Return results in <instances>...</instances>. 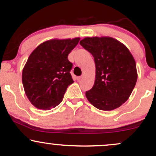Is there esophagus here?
Segmentation results:
<instances>
[{
	"instance_id": "1",
	"label": "esophagus",
	"mask_w": 156,
	"mask_h": 156,
	"mask_svg": "<svg viewBox=\"0 0 156 156\" xmlns=\"http://www.w3.org/2000/svg\"><path fill=\"white\" fill-rule=\"evenodd\" d=\"M82 78H83L82 76H78V77L76 78V79H77V80H80Z\"/></svg>"
}]
</instances>
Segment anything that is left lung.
I'll return each mask as SVG.
<instances>
[{"label": "left lung", "instance_id": "obj_1", "mask_svg": "<svg viewBox=\"0 0 156 156\" xmlns=\"http://www.w3.org/2000/svg\"><path fill=\"white\" fill-rule=\"evenodd\" d=\"M95 60V80L85 92L90 102L109 111L128 100L137 80L136 62L125 46L112 37H86L80 41Z\"/></svg>", "mask_w": 156, "mask_h": 156}]
</instances>
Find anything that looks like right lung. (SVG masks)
Listing matches in <instances>:
<instances>
[{"label":"right lung","instance_id":"obj_1","mask_svg":"<svg viewBox=\"0 0 156 156\" xmlns=\"http://www.w3.org/2000/svg\"><path fill=\"white\" fill-rule=\"evenodd\" d=\"M80 38L51 39L39 45L23 71V84L30 102L39 109L60 104L67 87L73 83L70 73L73 63L68 59Z\"/></svg>","mask_w":156,"mask_h":156}]
</instances>
